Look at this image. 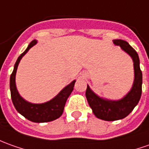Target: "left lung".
<instances>
[{
  "label": "left lung",
  "mask_w": 149,
  "mask_h": 149,
  "mask_svg": "<svg viewBox=\"0 0 149 149\" xmlns=\"http://www.w3.org/2000/svg\"><path fill=\"white\" fill-rule=\"evenodd\" d=\"M115 45H120L121 49L129 54L134 62V81L130 91L121 100H105L97 96L87 86L86 96L90 107L96 117L104 121H117L125 118L138 104L142 94V72L139 67V58L137 52L127 41L114 40Z\"/></svg>",
  "instance_id": "left-lung-1"
}]
</instances>
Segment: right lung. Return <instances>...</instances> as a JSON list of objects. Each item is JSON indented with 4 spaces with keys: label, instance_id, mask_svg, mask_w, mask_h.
<instances>
[{
    "label": "right lung",
    "instance_id": "1",
    "mask_svg": "<svg viewBox=\"0 0 149 149\" xmlns=\"http://www.w3.org/2000/svg\"><path fill=\"white\" fill-rule=\"evenodd\" d=\"M36 43V40H32L26 50L19 55V57L18 58L17 61L15 63L14 71L11 73L10 80L11 99H12V102L16 110L28 120L33 121V122H48V121H54L57 119L62 115L67 100L71 95L72 91H73L76 81H73L68 86H67L63 90H62L56 97H54L53 100H51L47 103L35 104L25 101L19 95V92L16 89L15 74H16L17 68L20 62V59L28 52V49L32 48Z\"/></svg>",
    "mask_w": 149,
    "mask_h": 149
}]
</instances>
